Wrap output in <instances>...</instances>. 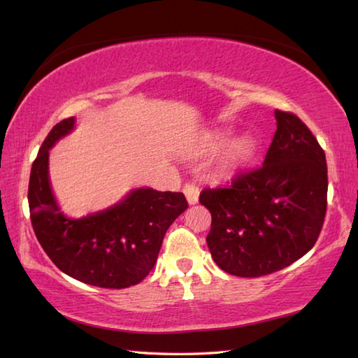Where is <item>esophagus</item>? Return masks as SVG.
<instances>
[{"instance_id": "1", "label": "esophagus", "mask_w": 358, "mask_h": 358, "mask_svg": "<svg viewBox=\"0 0 358 358\" xmlns=\"http://www.w3.org/2000/svg\"><path fill=\"white\" fill-rule=\"evenodd\" d=\"M183 194L186 195V199H187V203H189V204H195V203H199L200 187L196 186L195 183H191V181H189V183H186V185L183 186Z\"/></svg>"}]
</instances>
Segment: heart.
<instances>
[{"label": "heart", "instance_id": "heart-1", "mask_svg": "<svg viewBox=\"0 0 358 358\" xmlns=\"http://www.w3.org/2000/svg\"><path fill=\"white\" fill-rule=\"evenodd\" d=\"M229 138V135L226 132H218L212 136L209 141L210 148H218L224 144ZM257 150V141L250 135L240 136L238 140H235L229 148H227L226 154L223 157V166L226 169H237V167L245 166L250 158L254 157Z\"/></svg>", "mask_w": 358, "mask_h": 358}]
</instances>
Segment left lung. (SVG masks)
I'll use <instances>...</instances> for the list:
<instances>
[{
  "mask_svg": "<svg viewBox=\"0 0 358 358\" xmlns=\"http://www.w3.org/2000/svg\"><path fill=\"white\" fill-rule=\"evenodd\" d=\"M275 120L260 167L200 194L212 215L206 237L210 255L231 275L262 277L286 268L313 249L323 227L324 150L294 113L277 109Z\"/></svg>",
  "mask_w": 358,
  "mask_h": 358,
  "instance_id": "left-lung-1",
  "label": "left lung"
}]
</instances>
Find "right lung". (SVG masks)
<instances>
[{"instance_id": "obj_1", "label": "right lung", "mask_w": 358, "mask_h": 358, "mask_svg": "<svg viewBox=\"0 0 358 358\" xmlns=\"http://www.w3.org/2000/svg\"><path fill=\"white\" fill-rule=\"evenodd\" d=\"M73 126V117L53 126L32 164L27 199L34 232L69 277L106 289L138 285L154 268L166 231L187 209V201L181 192L143 187L109 209L67 218L50 189L49 149Z\"/></svg>"}]
</instances>
